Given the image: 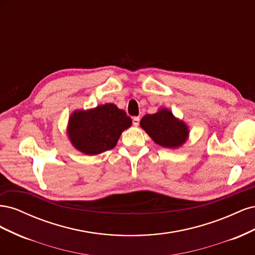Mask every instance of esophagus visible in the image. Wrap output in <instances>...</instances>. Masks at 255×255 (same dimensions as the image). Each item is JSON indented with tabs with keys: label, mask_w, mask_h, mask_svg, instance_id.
Returning <instances> with one entry per match:
<instances>
[{
	"label": "esophagus",
	"mask_w": 255,
	"mask_h": 255,
	"mask_svg": "<svg viewBox=\"0 0 255 255\" xmlns=\"http://www.w3.org/2000/svg\"><path fill=\"white\" fill-rule=\"evenodd\" d=\"M139 121H140L139 117H134L133 118V126H135V127L139 126Z\"/></svg>",
	"instance_id": "34e87169"
}]
</instances>
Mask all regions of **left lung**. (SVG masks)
Instances as JSON below:
<instances>
[{
  "label": "left lung",
  "instance_id": "obj_1",
  "mask_svg": "<svg viewBox=\"0 0 255 255\" xmlns=\"http://www.w3.org/2000/svg\"><path fill=\"white\" fill-rule=\"evenodd\" d=\"M140 127L154 142L164 148H179L188 138V127L182 120L175 118L166 109H160L155 114H148L140 120Z\"/></svg>",
  "mask_w": 255,
  "mask_h": 255
}]
</instances>
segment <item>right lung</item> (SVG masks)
Returning <instances> with one entry per match:
<instances>
[{
	"label": "right lung",
	"mask_w": 255,
	"mask_h": 255,
	"mask_svg": "<svg viewBox=\"0 0 255 255\" xmlns=\"http://www.w3.org/2000/svg\"><path fill=\"white\" fill-rule=\"evenodd\" d=\"M132 126V119L115 104L75 111L69 118L67 132L72 145L87 155H97L117 144L120 135Z\"/></svg>",
	"instance_id": "obj_1"
}]
</instances>
